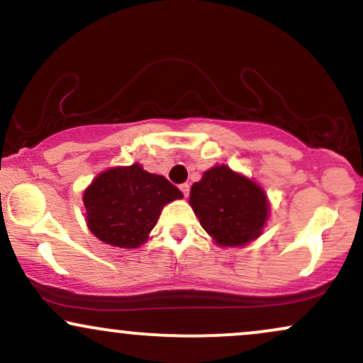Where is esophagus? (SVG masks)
Wrapping results in <instances>:
<instances>
[{
	"label": "esophagus",
	"mask_w": 363,
	"mask_h": 363,
	"mask_svg": "<svg viewBox=\"0 0 363 363\" xmlns=\"http://www.w3.org/2000/svg\"><path fill=\"white\" fill-rule=\"evenodd\" d=\"M179 187H181V191H182V194H184V198H187V196H189V184H187V182H184V184H181Z\"/></svg>",
	"instance_id": "obj_1"
}]
</instances>
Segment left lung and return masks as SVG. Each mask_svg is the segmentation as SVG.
Listing matches in <instances>:
<instances>
[{
  "label": "left lung",
  "mask_w": 363,
  "mask_h": 363,
  "mask_svg": "<svg viewBox=\"0 0 363 363\" xmlns=\"http://www.w3.org/2000/svg\"><path fill=\"white\" fill-rule=\"evenodd\" d=\"M189 205L222 247H239L261 235L269 205L264 191L227 165H215L191 187Z\"/></svg>",
  "instance_id": "8db88e82"
}]
</instances>
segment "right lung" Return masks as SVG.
Wrapping results in <instances>:
<instances>
[{
	"instance_id": "add662e5",
	"label": "right lung",
	"mask_w": 363,
	"mask_h": 363,
	"mask_svg": "<svg viewBox=\"0 0 363 363\" xmlns=\"http://www.w3.org/2000/svg\"><path fill=\"white\" fill-rule=\"evenodd\" d=\"M182 193L164 176L140 164L101 172L83 193L86 225L102 242L135 249L148 240L167 203Z\"/></svg>"
}]
</instances>
